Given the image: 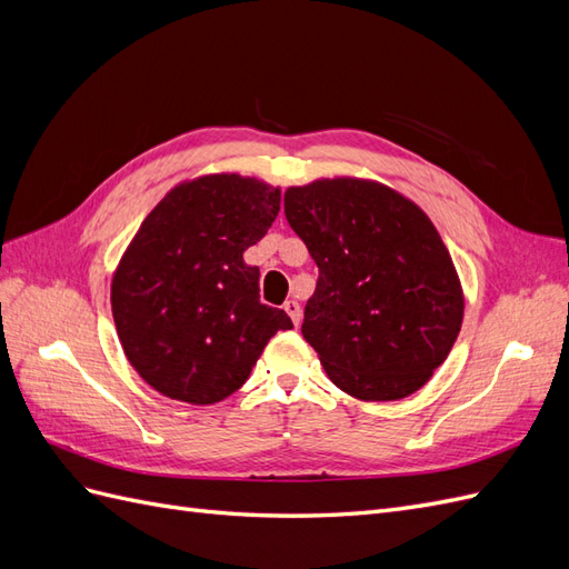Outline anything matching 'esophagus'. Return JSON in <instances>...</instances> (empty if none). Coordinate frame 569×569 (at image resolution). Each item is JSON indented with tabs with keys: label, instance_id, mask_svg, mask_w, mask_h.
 Wrapping results in <instances>:
<instances>
[{
	"label": "esophagus",
	"instance_id": "esophagus-1",
	"mask_svg": "<svg viewBox=\"0 0 569 569\" xmlns=\"http://www.w3.org/2000/svg\"><path fill=\"white\" fill-rule=\"evenodd\" d=\"M284 311H287V316L291 318V322H295V325H299V322H301V316H303V311H301L299 301H295V299L284 301Z\"/></svg>",
	"mask_w": 569,
	"mask_h": 569
}]
</instances>
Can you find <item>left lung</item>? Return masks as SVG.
Masks as SVG:
<instances>
[{
	"label": "left lung",
	"mask_w": 569,
	"mask_h": 569,
	"mask_svg": "<svg viewBox=\"0 0 569 569\" xmlns=\"http://www.w3.org/2000/svg\"><path fill=\"white\" fill-rule=\"evenodd\" d=\"M284 216L318 266L301 335L327 377L360 401L425 387L451 353L465 308L432 220L391 187L358 178L289 187Z\"/></svg>",
	"instance_id": "left-lung-1"
}]
</instances>
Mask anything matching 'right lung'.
Wrapping results in <instances>:
<instances>
[{"label": "right lung", "instance_id": "1", "mask_svg": "<svg viewBox=\"0 0 569 569\" xmlns=\"http://www.w3.org/2000/svg\"><path fill=\"white\" fill-rule=\"evenodd\" d=\"M280 211V189L237 173L180 182L157 203L113 272L111 311L130 366L168 399L209 406L242 387L274 332L244 251Z\"/></svg>", "mask_w": 569, "mask_h": 569}]
</instances>
